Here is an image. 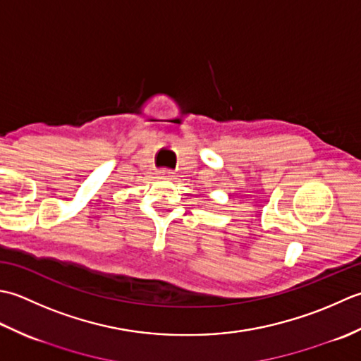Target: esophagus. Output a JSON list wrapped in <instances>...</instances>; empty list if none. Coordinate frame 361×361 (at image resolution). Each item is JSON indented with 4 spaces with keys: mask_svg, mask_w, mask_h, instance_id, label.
<instances>
[{
    "mask_svg": "<svg viewBox=\"0 0 361 361\" xmlns=\"http://www.w3.org/2000/svg\"><path fill=\"white\" fill-rule=\"evenodd\" d=\"M157 174H159V178H161V179H171L174 173L171 170H165V168H164V170H159Z\"/></svg>",
    "mask_w": 361,
    "mask_h": 361,
    "instance_id": "esophagus-1",
    "label": "esophagus"
}]
</instances>
